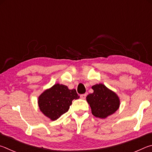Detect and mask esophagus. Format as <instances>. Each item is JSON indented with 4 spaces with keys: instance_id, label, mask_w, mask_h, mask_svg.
Returning a JSON list of instances; mask_svg holds the SVG:
<instances>
[{
    "instance_id": "obj_1",
    "label": "esophagus",
    "mask_w": 152,
    "mask_h": 152,
    "mask_svg": "<svg viewBox=\"0 0 152 152\" xmlns=\"http://www.w3.org/2000/svg\"><path fill=\"white\" fill-rule=\"evenodd\" d=\"M87 97V94H82L80 95V97L82 99H85Z\"/></svg>"
}]
</instances>
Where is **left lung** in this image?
I'll return each instance as SVG.
<instances>
[{
	"instance_id": "1",
	"label": "left lung",
	"mask_w": 152,
	"mask_h": 152,
	"mask_svg": "<svg viewBox=\"0 0 152 152\" xmlns=\"http://www.w3.org/2000/svg\"><path fill=\"white\" fill-rule=\"evenodd\" d=\"M92 89L94 93L87 95L86 99L95 117L105 119L118 110L120 101L115 92L102 83L92 86Z\"/></svg>"
}]
</instances>
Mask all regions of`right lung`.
Instances as JSON below:
<instances>
[{
    "mask_svg": "<svg viewBox=\"0 0 152 152\" xmlns=\"http://www.w3.org/2000/svg\"><path fill=\"white\" fill-rule=\"evenodd\" d=\"M79 98L75 89H69L67 86L57 83L40 95L38 104L41 112L55 121L67 112L72 101Z\"/></svg>",
    "mask_w": 152,
    "mask_h": 152,
    "instance_id": "right-lung-1",
    "label": "right lung"
}]
</instances>
